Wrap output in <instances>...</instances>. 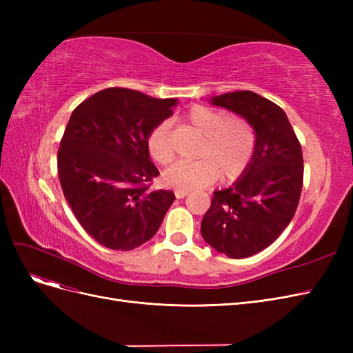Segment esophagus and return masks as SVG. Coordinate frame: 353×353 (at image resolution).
Wrapping results in <instances>:
<instances>
[{
    "label": "esophagus",
    "mask_w": 353,
    "mask_h": 353,
    "mask_svg": "<svg viewBox=\"0 0 353 353\" xmlns=\"http://www.w3.org/2000/svg\"><path fill=\"white\" fill-rule=\"evenodd\" d=\"M190 193L188 190H175V196L176 199H184Z\"/></svg>",
    "instance_id": "esophagus-1"
}]
</instances>
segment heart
Here are the masks:
<instances>
[{"mask_svg": "<svg viewBox=\"0 0 353 353\" xmlns=\"http://www.w3.org/2000/svg\"><path fill=\"white\" fill-rule=\"evenodd\" d=\"M184 119L203 135L196 162H179L163 172V183L176 190H194L209 185L221 176L234 181L252 163L256 150V132L249 121L225 112L196 104L185 112ZM147 150L159 165L174 160L170 122H159L147 137Z\"/></svg>", "mask_w": 353, "mask_h": 353, "instance_id": "b5f03b06", "label": "heart"}]
</instances>
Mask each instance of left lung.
Masks as SVG:
<instances>
[{
    "label": "left lung",
    "mask_w": 353,
    "mask_h": 353,
    "mask_svg": "<svg viewBox=\"0 0 353 353\" xmlns=\"http://www.w3.org/2000/svg\"><path fill=\"white\" fill-rule=\"evenodd\" d=\"M249 121L256 132L252 163L231 187L213 193L201 236L232 259L268 248L290 223L303 185V156L285 112L252 91L209 100Z\"/></svg>",
    "instance_id": "8db88e82"
}]
</instances>
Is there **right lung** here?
Masks as SVG:
<instances>
[{"mask_svg": "<svg viewBox=\"0 0 353 353\" xmlns=\"http://www.w3.org/2000/svg\"><path fill=\"white\" fill-rule=\"evenodd\" d=\"M176 104L108 88L73 110L57 153L60 184L82 228L104 248L132 250L148 241L174 203L172 191L150 188L159 170L147 137Z\"/></svg>", "mask_w": 353, "mask_h": 353, "instance_id": "obj_1", "label": "right lung"}]
</instances>
